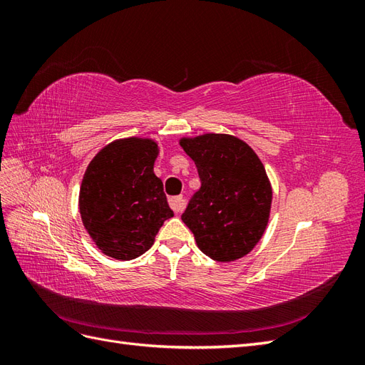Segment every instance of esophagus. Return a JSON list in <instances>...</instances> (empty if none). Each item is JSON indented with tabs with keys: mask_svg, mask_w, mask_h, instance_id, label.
Listing matches in <instances>:
<instances>
[{
	"mask_svg": "<svg viewBox=\"0 0 365 365\" xmlns=\"http://www.w3.org/2000/svg\"><path fill=\"white\" fill-rule=\"evenodd\" d=\"M169 204H170V207H172V210H173L175 213H180V212H182V210H184L182 196H172L170 200H169Z\"/></svg>",
	"mask_w": 365,
	"mask_h": 365,
	"instance_id": "1",
	"label": "esophagus"
}]
</instances>
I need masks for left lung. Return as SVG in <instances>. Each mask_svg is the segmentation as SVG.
<instances>
[{
    "mask_svg": "<svg viewBox=\"0 0 365 365\" xmlns=\"http://www.w3.org/2000/svg\"><path fill=\"white\" fill-rule=\"evenodd\" d=\"M180 143L201 180L181 216L197 248L217 262L247 256L267 228L272 201L262 161L233 135L205 134Z\"/></svg>",
    "mask_w": 365,
    "mask_h": 365,
    "instance_id": "obj_1",
    "label": "left lung"
}]
</instances>
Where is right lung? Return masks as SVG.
Instances as JSON below:
<instances>
[{"mask_svg":"<svg viewBox=\"0 0 365 365\" xmlns=\"http://www.w3.org/2000/svg\"><path fill=\"white\" fill-rule=\"evenodd\" d=\"M157 155L155 141L130 137L113 141L88 165L79 193L82 222L109 257L141 256L173 216L163 181L153 173Z\"/></svg>","mask_w":365,"mask_h":365,"instance_id":"right-lung-1","label":"right lung"}]
</instances>
